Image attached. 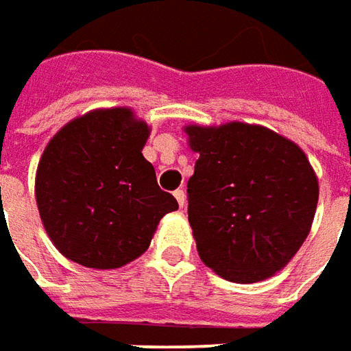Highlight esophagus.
Segmentation results:
<instances>
[{
    "instance_id": "1",
    "label": "esophagus",
    "mask_w": 351,
    "mask_h": 351,
    "mask_svg": "<svg viewBox=\"0 0 351 351\" xmlns=\"http://www.w3.org/2000/svg\"><path fill=\"white\" fill-rule=\"evenodd\" d=\"M175 198L176 202H178V206H180V208H184V204H186V192H184L182 188L175 190Z\"/></svg>"
}]
</instances>
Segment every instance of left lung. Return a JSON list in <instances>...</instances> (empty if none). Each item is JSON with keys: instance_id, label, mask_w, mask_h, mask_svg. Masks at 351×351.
I'll use <instances>...</instances> for the list:
<instances>
[{"instance_id": "obj_1", "label": "left lung", "mask_w": 351, "mask_h": 351, "mask_svg": "<svg viewBox=\"0 0 351 351\" xmlns=\"http://www.w3.org/2000/svg\"><path fill=\"white\" fill-rule=\"evenodd\" d=\"M199 155L188 180V221L202 262L254 284L280 272L311 231L319 180L301 147L264 126H186Z\"/></svg>"}]
</instances>
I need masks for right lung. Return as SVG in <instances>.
<instances>
[{"label":"right lung","mask_w":351,"mask_h":351,"mask_svg":"<svg viewBox=\"0 0 351 351\" xmlns=\"http://www.w3.org/2000/svg\"><path fill=\"white\" fill-rule=\"evenodd\" d=\"M149 126L130 108L79 116L46 145L36 169L44 229L66 258L112 270L141 256L176 199L141 155Z\"/></svg>","instance_id":"right-lung-1"}]
</instances>
